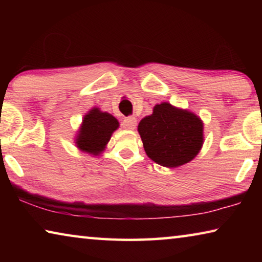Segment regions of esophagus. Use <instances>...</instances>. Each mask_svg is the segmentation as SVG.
I'll list each match as a JSON object with an SVG mask.
<instances>
[{"label":"esophagus","instance_id":"1","mask_svg":"<svg viewBox=\"0 0 262 262\" xmlns=\"http://www.w3.org/2000/svg\"><path fill=\"white\" fill-rule=\"evenodd\" d=\"M136 123H137V121H136V118L135 117H128V118L123 119L122 127L125 128V129L133 130V129H135Z\"/></svg>","mask_w":262,"mask_h":262}]
</instances>
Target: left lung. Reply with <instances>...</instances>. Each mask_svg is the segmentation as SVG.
Masks as SVG:
<instances>
[{"label": "left lung", "instance_id": "1", "mask_svg": "<svg viewBox=\"0 0 262 262\" xmlns=\"http://www.w3.org/2000/svg\"><path fill=\"white\" fill-rule=\"evenodd\" d=\"M137 129L149 158L166 167L190 162L203 143L200 118L168 103L155 106L154 113L142 119Z\"/></svg>", "mask_w": 262, "mask_h": 262}]
</instances>
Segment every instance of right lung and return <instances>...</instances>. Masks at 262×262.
<instances>
[{
    "mask_svg": "<svg viewBox=\"0 0 262 262\" xmlns=\"http://www.w3.org/2000/svg\"><path fill=\"white\" fill-rule=\"evenodd\" d=\"M119 127L113 115L92 108L83 119L77 136L76 144L82 150L92 155H98L105 149L112 133Z\"/></svg>",
    "mask_w": 262,
    "mask_h": 262,
    "instance_id": "obj_1",
    "label": "right lung"
}]
</instances>
